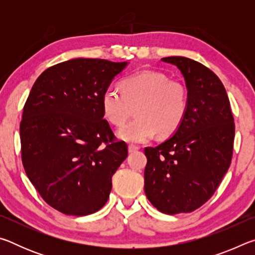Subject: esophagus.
Wrapping results in <instances>:
<instances>
[{"label":"esophagus","mask_w":255,"mask_h":255,"mask_svg":"<svg viewBox=\"0 0 255 255\" xmlns=\"http://www.w3.org/2000/svg\"><path fill=\"white\" fill-rule=\"evenodd\" d=\"M138 149H139V147H138V146H136V145H132V144L128 145V152L129 153H133V152H136V150H138Z\"/></svg>","instance_id":"obj_1"}]
</instances>
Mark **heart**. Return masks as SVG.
<instances>
[{"mask_svg": "<svg viewBox=\"0 0 255 255\" xmlns=\"http://www.w3.org/2000/svg\"><path fill=\"white\" fill-rule=\"evenodd\" d=\"M188 105L184 84L156 71L128 76L122 82V91L108 86L101 98L103 115L116 127H122L135 108L137 117L118 131L122 139L131 143H143L156 132L161 137L172 135L183 123Z\"/></svg>", "mask_w": 255, "mask_h": 255, "instance_id": "heart-1", "label": "heart"}]
</instances>
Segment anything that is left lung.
<instances>
[{"mask_svg":"<svg viewBox=\"0 0 255 255\" xmlns=\"http://www.w3.org/2000/svg\"><path fill=\"white\" fill-rule=\"evenodd\" d=\"M162 60L182 73L189 105L173 137L145 147L144 189L161 213H191L210 199L231 165L234 118L226 90L213 71L182 56Z\"/></svg>","mask_w":255,"mask_h":255,"instance_id":"obj_1","label":"left lung"}]
</instances>
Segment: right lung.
<instances>
[{
  "label": "right lung",
  "mask_w": 255,
  "mask_h": 255,
  "mask_svg": "<svg viewBox=\"0 0 255 255\" xmlns=\"http://www.w3.org/2000/svg\"><path fill=\"white\" fill-rule=\"evenodd\" d=\"M127 65L75 58L47 68L34 82L20 123L21 158L50 207L85 216L109 198L111 178L128 155L103 119L101 98Z\"/></svg>",
  "instance_id": "1"
}]
</instances>
